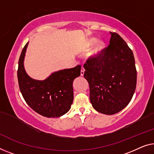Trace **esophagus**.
I'll use <instances>...</instances> for the list:
<instances>
[{"label":"esophagus","instance_id":"esophagus-1","mask_svg":"<svg viewBox=\"0 0 154 154\" xmlns=\"http://www.w3.org/2000/svg\"><path fill=\"white\" fill-rule=\"evenodd\" d=\"M84 72H85V69L84 68L82 67V69H81V76L83 77L84 75Z\"/></svg>","mask_w":154,"mask_h":154}]
</instances>
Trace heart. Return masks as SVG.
Wrapping results in <instances>:
<instances>
[{"mask_svg": "<svg viewBox=\"0 0 154 154\" xmlns=\"http://www.w3.org/2000/svg\"><path fill=\"white\" fill-rule=\"evenodd\" d=\"M95 45L93 49L91 50L88 57L91 59H95L98 57L102 53L103 50L104 48V43L103 41H98L96 38H91L87 41L86 47V48H91L92 46Z\"/></svg>", "mask_w": 154, "mask_h": 154, "instance_id": "heart-1", "label": "heart"}]
</instances>
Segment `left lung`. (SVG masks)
Segmentation results:
<instances>
[{"instance_id":"obj_1","label":"left lung","mask_w":154,"mask_h":154,"mask_svg":"<svg viewBox=\"0 0 154 154\" xmlns=\"http://www.w3.org/2000/svg\"><path fill=\"white\" fill-rule=\"evenodd\" d=\"M110 34L109 46L97 58L88 59L84 66L92 106L106 115L118 113L127 106L137 82L132 50L118 34Z\"/></svg>"}]
</instances>
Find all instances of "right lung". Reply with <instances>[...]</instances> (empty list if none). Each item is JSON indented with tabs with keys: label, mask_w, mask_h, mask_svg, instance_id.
I'll list each match as a JSON object with an SVG mask.
<instances>
[{
	"label": "right lung",
	"mask_w": 154,
	"mask_h": 154,
	"mask_svg": "<svg viewBox=\"0 0 154 154\" xmlns=\"http://www.w3.org/2000/svg\"><path fill=\"white\" fill-rule=\"evenodd\" d=\"M28 43L18 60L17 76L25 101L34 111L47 117L59 118L69 111L73 102L72 83L81 74V66L52 73L44 80H36L27 74L24 59Z\"/></svg>",
	"instance_id": "1"
}]
</instances>
